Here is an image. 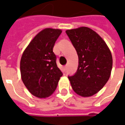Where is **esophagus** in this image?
<instances>
[{
	"label": "esophagus",
	"instance_id": "esophagus-1",
	"mask_svg": "<svg viewBox=\"0 0 125 125\" xmlns=\"http://www.w3.org/2000/svg\"><path fill=\"white\" fill-rule=\"evenodd\" d=\"M67 66H68V65H67V64L64 66V71H66V69H67Z\"/></svg>",
	"mask_w": 125,
	"mask_h": 125
}]
</instances>
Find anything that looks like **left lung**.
<instances>
[{
	"instance_id": "obj_1",
	"label": "left lung",
	"mask_w": 125,
	"mask_h": 125,
	"mask_svg": "<svg viewBox=\"0 0 125 125\" xmlns=\"http://www.w3.org/2000/svg\"><path fill=\"white\" fill-rule=\"evenodd\" d=\"M79 56V66L74 75L69 76L73 91L84 97L101 90L110 78L113 58L105 42L88 27L67 30Z\"/></svg>"
}]
</instances>
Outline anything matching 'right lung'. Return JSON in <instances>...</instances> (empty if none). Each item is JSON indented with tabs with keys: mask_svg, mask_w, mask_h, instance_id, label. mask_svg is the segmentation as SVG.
Returning a JSON list of instances; mask_svg holds the SVG:
<instances>
[{
	"mask_svg": "<svg viewBox=\"0 0 125 125\" xmlns=\"http://www.w3.org/2000/svg\"><path fill=\"white\" fill-rule=\"evenodd\" d=\"M61 32L59 29H44L34 36L22 55V80L29 92L36 97L51 95L63 74L56 65V56L52 51Z\"/></svg>",
	"mask_w": 125,
	"mask_h": 125,
	"instance_id": "right-lung-1",
	"label": "right lung"
}]
</instances>
